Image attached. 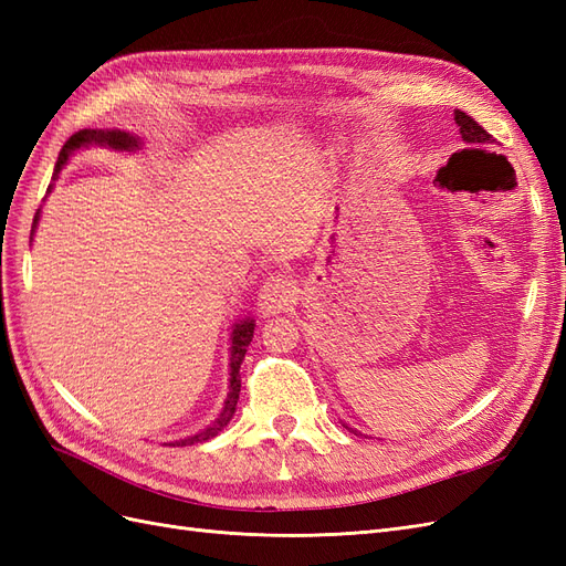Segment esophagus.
<instances>
[{
  "instance_id": "34e87169",
  "label": "esophagus",
  "mask_w": 566,
  "mask_h": 566,
  "mask_svg": "<svg viewBox=\"0 0 566 566\" xmlns=\"http://www.w3.org/2000/svg\"><path fill=\"white\" fill-rule=\"evenodd\" d=\"M295 283L285 279V276H271L262 290L256 295V302H260V310L264 314H281L285 312L290 304L295 302Z\"/></svg>"
}]
</instances>
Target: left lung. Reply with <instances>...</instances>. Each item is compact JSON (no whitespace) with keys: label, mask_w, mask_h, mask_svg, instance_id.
Returning a JSON list of instances; mask_svg holds the SVG:
<instances>
[{"label":"left lung","mask_w":566,"mask_h":566,"mask_svg":"<svg viewBox=\"0 0 566 566\" xmlns=\"http://www.w3.org/2000/svg\"><path fill=\"white\" fill-rule=\"evenodd\" d=\"M455 123H458V127H460L462 142L472 146V148H465V150H484V146L495 144L493 136H491L482 125H479L474 117H470L468 113L455 111Z\"/></svg>","instance_id":"obj_1"}]
</instances>
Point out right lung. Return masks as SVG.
Returning <instances> with one entry per match:
<instances>
[{
    "instance_id": "right-lung-1",
    "label": "right lung",
    "mask_w": 566,
    "mask_h": 566,
    "mask_svg": "<svg viewBox=\"0 0 566 566\" xmlns=\"http://www.w3.org/2000/svg\"><path fill=\"white\" fill-rule=\"evenodd\" d=\"M90 144H106V146L117 148V150H129V148L139 146V142H136L134 136H129L125 132L80 129L63 144V148L59 153V160H56V172H61V167L65 165L67 156H71L73 150H77L80 146H90ZM38 217H40V212L35 214V224H38ZM252 333H254V321L252 318H245V321L233 325V335H231V385H229V397L224 401V410H221V416L208 427V430H202V432L188 437V439L169 443V447H191V443H202V441L217 437L229 424V420L235 413L238 394H241V364H243V358H245L248 347L252 342Z\"/></svg>"
}]
</instances>
